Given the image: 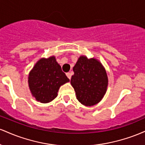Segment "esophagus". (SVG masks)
Instances as JSON below:
<instances>
[{"instance_id":"esophagus-1","label":"esophagus","mask_w":145,"mask_h":145,"mask_svg":"<svg viewBox=\"0 0 145 145\" xmlns=\"http://www.w3.org/2000/svg\"><path fill=\"white\" fill-rule=\"evenodd\" d=\"M66 75H67V78H69V79H71V73L68 72V73H67V74H66Z\"/></svg>"}]
</instances>
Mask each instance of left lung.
<instances>
[{
    "label": "left lung",
    "mask_w": 145,
    "mask_h": 145,
    "mask_svg": "<svg viewBox=\"0 0 145 145\" xmlns=\"http://www.w3.org/2000/svg\"><path fill=\"white\" fill-rule=\"evenodd\" d=\"M71 84L76 98L85 106L98 104L106 94L108 85L107 73L103 65L95 58L82 55L73 67Z\"/></svg>",
    "instance_id": "8db88e82"
}]
</instances>
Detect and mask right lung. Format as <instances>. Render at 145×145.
Wrapping results in <instances>:
<instances>
[{
    "label": "right lung",
    "instance_id": "right-lung-1",
    "mask_svg": "<svg viewBox=\"0 0 145 145\" xmlns=\"http://www.w3.org/2000/svg\"><path fill=\"white\" fill-rule=\"evenodd\" d=\"M69 82L54 56L41 58L33 66L28 78L29 87L33 97L43 104L57 97L61 86Z\"/></svg>",
    "mask_w": 145,
    "mask_h": 145
}]
</instances>
